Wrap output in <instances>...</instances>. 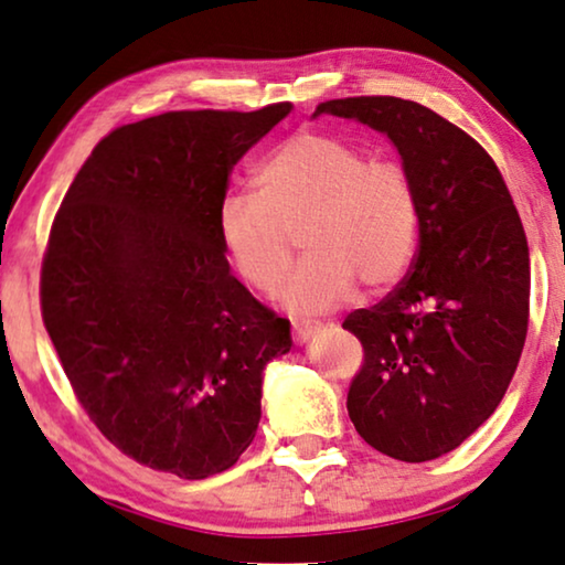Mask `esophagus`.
Instances as JSON below:
<instances>
[{
  "label": "esophagus",
  "instance_id": "1",
  "mask_svg": "<svg viewBox=\"0 0 565 565\" xmlns=\"http://www.w3.org/2000/svg\"><path fill=\"white\" fill-rule=\"evenodd\" d=\"M318 328H320L318 320H307V318H295V320H291V333H295V341L297 343H305L307 338H310Z\"/></svg>",
  "mask_w": 565,
  "mask_h": 565
}]
</instances>
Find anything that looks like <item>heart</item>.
<instances>
[{
  "label": "heart",
  "instance_id": "b5f03b06",
  "mask_svg": "<svg viewBox=\"0 0 565 565\" xmlns=\"http://www.w3.org/2000/svg\"><path fill=\"white\" fill-rule=\"evenodd\" d=\"M255 193L222 195L216 232L232 268L268 291L289 268L295 232L307 258L278 284L291 310L343 302L356 281L380 291L401 281L418 245L420 204L408 168L305 131L278 145L253 175Z\"/></svg>",
  "mask_w": 565,
  "mask_h": 565
}]
</instances>
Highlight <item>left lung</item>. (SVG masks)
<instances>
[{"instance_id": "8db88e82", "label": "left lung", "mask_w": 565, "mask_h": 565, "mask_svg": "<svg viewBox=\"0 0 565 565\" xmlns=\"http://www.w3.org/2000/svg\"><path fill=\"white\" fill-rule=\"evenodd\" d=\"M385 131L418 191L408 276L343 320L364 349L349 416L366 445L403 462L452 452L514 377L530 322V250L493 157L426 105L390 95L315 108Z\"/></svg>"}]
</instances>
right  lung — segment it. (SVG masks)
<instances>
[{
  "mask_svg": "<svg viewBox=\"0 0 565 565\" xmlns=\"http://www.w3.org/2000/svg\"><path fill=\"white\" fill-rule=\"evenodd\" d=\"M291 110H170L97 141L51 224L41 315L74 397L131 460L185 480L232 468L289 320L224 258L230 172Z\"/></svg>",
  "mask_w": 565,
  "mask_h": 565,
  "instance_id": "right-lung-1",
  "label": "right lung"
}]
</instances>
